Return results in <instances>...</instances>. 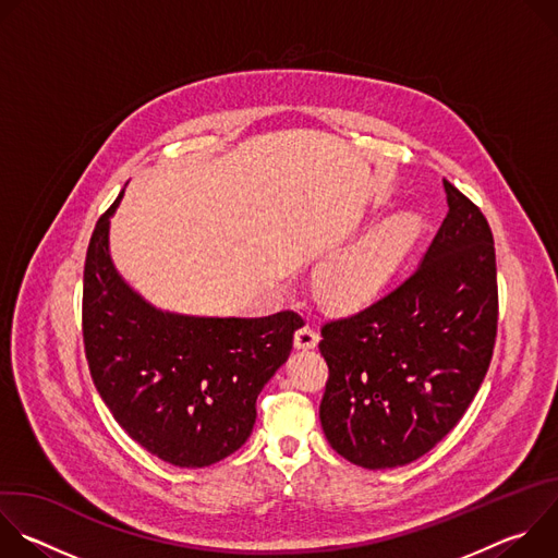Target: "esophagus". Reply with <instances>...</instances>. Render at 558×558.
<instances>
[{
	"label": "esophagus",
	"mask_w": 558,
	"mask_h": 558,
	"mask_svg": "<svg viewBox=\"0 0 558 558\" xmlns=\"http://www.w3.org/2000/svg\"><path fill=\"white\" fill-rule=\"evenodd\" d=\"M317 340H320V333H317L315 325L311 323H304L298 331H295V347L298 349H313L317 344Z\"/></svg>",
	"instance_id": "34e87169"
}]
</instances>
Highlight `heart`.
<instances>
[{"mask_svg": "<svg viewBox=\"0 0 558 558\" xmlns=\"http://www.w3.org/2000/svg\"><path fill=\"white\" fill-rule=\"evenodd\" d=\"M415 235L417 222L411 216L392 218L375 227L327 263L320 274L323 295L342 308L368 304L381 293Z\"/></svg>", "mask_w": 558, "mask_h": 558, "instance_id": "b5f03b06", "label": "heart"}]
</instances>
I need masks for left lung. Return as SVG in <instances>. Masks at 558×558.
I'll list each match as a JSON object with an SVG mask.
<instances>
[{
  "mask_svg": "<svg viewBox=\"0 0 558 558\" xmlns=\"http://www.w3.org/2000/svg\"><path fill=\"white\" fill-rule=\"evenodd\" d=\"M444 190L448 214L417 269L323 327V430L338 454L368 470L407 465L435 448L468 411L493 360V231L452 183L444 181Z\"/></svg>",
  "mask_w": 558,
  "mask_h": 558,
  "instance_id": "left-lung-1",
  "label": "left lung"
}]
</instances>
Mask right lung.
Returning a JSON list of instances; mask_svg holds the SVG:
<instances>
[{"instance_id": "add662e5", "label": "right lung", "mask_w": 558, "mask_h": 558, "mask_svg": "<svg viewBox=\"0 0 558 558\" xmlns=\"http://www.w3.org/2000/svg\"><path fill=\"white\" fill-rule=\"evenodd\" d=\"M121 196L97 220L86 254L82 331L90 375L134 441L172 465L205 468L252 435L258 395L287 362L302 317H194L147 304L108 252Z\"/></svg>"}]
</instances>
